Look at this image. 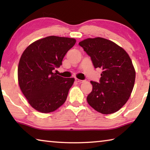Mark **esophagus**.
I'll return each instance as SVG.
<instances>
[{"label": "esophagus", "instance_id": "1", "mask_svg": "<svg viewBox=\"0 0 150 150\" xmlns=\"http://www.w3.org/2000/svg\"><path fill=\"white\" fill-rule=\"evenodd\" d=\"M75 81H76V82H77V83H81L84 82V81H83V80L79 79H77V78L75 79Z\"/></svg>", "mask_w": 150, "mask_h": 150}]
</instances>
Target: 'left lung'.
I'll use <instances>...</instances> for the list:
<instances>
[{
	"label": "left lung",
	"instance_id": "obj_1",
	"mask_svg": "<svg viewBox=\"0 0 150 150\" xmlns=\"http://www.w3.org/2000/svg\"><path fill=\"white\" fill-rule=\"evenodd\" d=\"M89 55L95 68H100L99 82L91 81L93 90L87 100L104 115L116 112L130 96L136 72L130 57L123 48L103 38H87L79 43Z\"/></svg>",
	"mask_w": 150,
	"mask_h": 150
}]
</instances>
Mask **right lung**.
Listing matches in <instances>:
<instances>
[{
	"mask_svg": "<svg viewBox=\"0 0 150 150\" xmlns=\"http://www.w3.org/2000/svg\"><path fill=\"white\" fill-rule=\"evenodd\" d=\"M75 42L69 38L48 36L30 44L20 57V88L30 105L40 112L54 111L67 99L74 78L62 77L54 70L62 65L63 57Z\"/></svg>",
	"mask_w": 150,
	"mask_h": 150,
	"instance_id": "obj_1",
	"label": "right lung"
}]
</instances>
